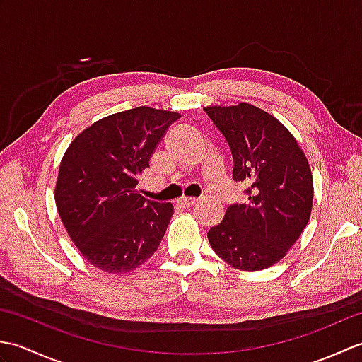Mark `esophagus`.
<instances>
[{
    "label": "esophagus",
    "instance_id": "1",
    "mask_svg": "<svg viewBox=\"0 0 362 362\" xmlns=\"http://www.w3.org/2000/svg\"><path fill=\"white\" fill-rule=\"evenodd\" d=\"M197 202H199V199H196V197H182L179 201V205H183V206H187V209H189V206L196 205Z\"/></svg>",
    "mask_w": 362,
    "mask_h": 362
}]
</instances>
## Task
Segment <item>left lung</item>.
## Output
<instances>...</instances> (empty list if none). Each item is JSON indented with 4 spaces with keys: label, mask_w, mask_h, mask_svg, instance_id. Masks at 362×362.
Wrapping results in <instances>:
<instances>
[{
    "label": "left lung",
    "mask_w": 362,
    "mask_h": 362,
    "mask_svg": "<svg viewBox=\"0 0 362 362\" xmlns=\"http://www.w3.org/2000/svg\"><path fill=\"white\" fill-rule=\"evenodd\" d=\"M226 136L233 180L247 189L209 232L211 249L241 271H261L286 255L310 221L313 175L303 151L272 115L241 103L205 107Z\"/></svg>",
    "instance_id": "obj_1"
}]
</instances>
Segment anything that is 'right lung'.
Returning a JSON list of instances; mask_svg holds the SVG:
<instances>
[{
    "label": "right lung",
    "instance_id": "add662e5",
    "mask_svg": "<svg viewBox=\"0 0 362 362\" xmlns=\"http://www.w3.org/2000/svg\"><path fill=\"white\" fill-rule=\"evenodd\" d=\"M179 113L136 107L93 122L71 141L56 183L59 216L90 264L126 274L163 240L173 204L144 199L138 175Z\"/></svg>",
    "mask_w": 362,
    "mask_h": 362
}]
</instances>
